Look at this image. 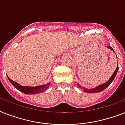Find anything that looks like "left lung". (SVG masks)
Here are the masks:
<instances>
[{
  "instance_id": "left-lung-1",
  "label": "left lung",
  "mask_w": 125,
  "mask_h": 125,
  "mask_svg": "<svg viewBox=\"0 0 125 125\" xmlns=\"http://www.w3.org/2000/svg\"><path fill=\"white\" fill-rule=\"evenodd\" d=\"M107 48L110 49V50L114 52L113 48H112L111 46H108L107 47ZM118 69H119V67H118V64H117V68H116V69H115V71H114V73H113V74L112 75V76L110 77V79H109V80L106 82V83H103V84H101V85L98 86V87H95V88H94V89H87V88H85V87H82V86H80L79 84H78V87L79 88H80V89H83V91L84 92H87V93H97V92H101V91H103V90H105L106 88H107L108 86L110 85V83L113 82L114 79L115 78V76H116V74H117Z\"/></svg>"
}]
</instances>
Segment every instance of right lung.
<instances>
[{"mask_svg": "<svg viewBox=\"0 0 125 125\" xmlns=\"http://www.w3.org/2000/svg\"><path fill=\"white\" fill-rule=\"evenodd\" d=\"M8 78L16 89L26 94H37L42 93V92H44L48 89L49 87V84H50V83H48L45 84V85L37 86V87H28V86L26 87V86L20 85V84H19L18 83L11 80L8 76Z\"/></svg>", "mask_w": 125, "mask_h": 125, "instance_id": "right-lung-1", "label": "right lung"}]
</instances>
